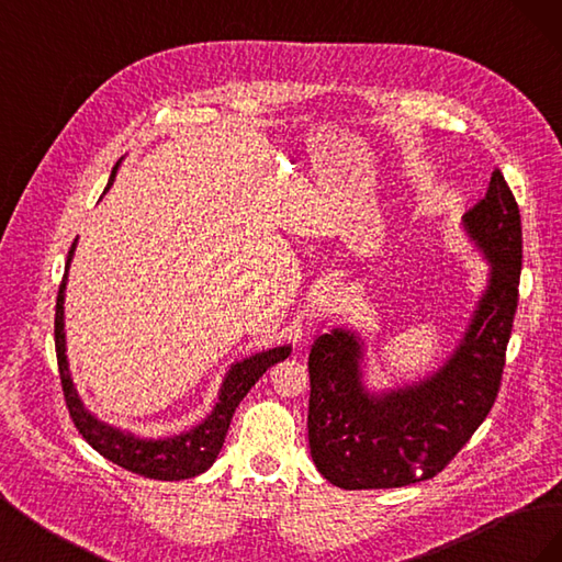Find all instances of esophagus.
Segmentation results:
<instances>
[{
    "instance_id": "esophagus-1",
    "label": "esophagus",
    "mask_w": 562,
    "mask_h": 562,
    "mask_svg": "<svg viewBox=\"0 0 562 562\" xmlns=\"http://www.w3.org/2000/svg\"><path fill=\"white\" fill-rule=\"evenodd\" d=\"M339 302H342V295H339L337 288L326 285V288H323V291L318 293L316 302H314L316 316H323V318H326V316H333V314L337 312V307H339Z\"/></svg>"
}]
</instances>
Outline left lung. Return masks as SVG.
I'll use <instances>...</instances> for the list:
<instances>
[{
  "mask_svg": "<svg viewBox=\"0 0 562 562\" xmlns=\"http://www.w3.org/2000/svg\"><path fill=\"white\" fill-rule=\"evenodd\" d=\"M492 262L462 345L434 378L384 396L361 384L353 333L316 337L310 351V448L323 479L345 490L403 487L443 471L495 405L518 310L520 211L499 168L464 215Z\"/></svg>",
  "mask_w": 562,
  "mask_h": 562,
  "instance_id": "left-lung-1",
  "label": "left lung"
}]
</instances>
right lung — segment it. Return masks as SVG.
I'll use <instances>...</instances> for the list:
<instances>
[{
	"label": "right lung",
	"mask_w": 562,
	"mask_h": 562,
	"mask_svg": "<svg viewBox=\"0 0 562 562\" xmlns=\"http://www.w3.org/2000/svg\"><path fill=\"white\" fill-rule=\"evenodd\" d=\"M116 173V166L110 176L108 187L112 184ZM75 252V244L67 252V265H65V274L58 288V300H56V321H54V335H56V359H58V372H60V386H63V396L67 413H70V419L81 434V438L87 443L110 459L112 464L122 467L131 473L145 475V479H155V481H184V479H194V475L206 471L223 448L225 436L229 429V422L236 407L244 401V396L250 391V386L262 378V372L271 368L274 363L288 359L291 353V347H277L262 353H255L250 359L236 363L229 375L220 389V401L213 407V413L203 419L199 427L192 431L173 436V438H164V440H145V438H135L131 434L119 431L114 427H108V424L98 422L87 407L81 405L77 391L70 380V370H67L65 361V333H63V293H65V281H67V267H70Z\"/></svg>",
	"instance_id": "1"
}]
</instances>
